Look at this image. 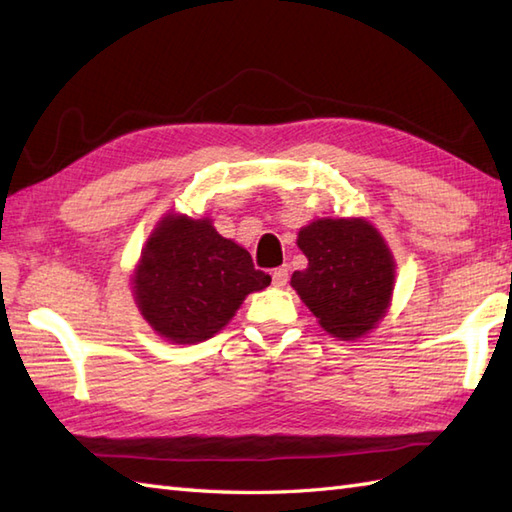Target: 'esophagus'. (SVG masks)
Returning <instances> with one entry per match:
<instances>
[{"mask_svg": "<svg viewBox=\"0 0 512 512\" xmlns=\"http://www.w3.org/2000/svg\"><path fill=\"white\" fill-rule=\"evenodd\" d=\"M288 277H290L288 266H279V268L273 270V284H275L277 288L286 286V284H288Z\"/></svg>", "mask_w": 512, "mask_h": 512, "instance_id": "34e87169", "label": "esophagus"}]
</instances>
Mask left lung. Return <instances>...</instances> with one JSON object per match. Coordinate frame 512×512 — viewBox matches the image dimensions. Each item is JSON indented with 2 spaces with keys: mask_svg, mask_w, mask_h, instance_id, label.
Masks as SVG:
<instances>
[{
  "mask_svg": "<svg viewBox=\"0 0 512 512\" xmlns=\"http://www.w3.org/2000/svg\"><path fill=\"white\" fill-rule=\"evenodd\" d=\"M306 270L290 284L325 330L356 339L383 319L394 286V259L365 220H317L301 228Z\"/></svg>",
  "mask_w": 512,
  "mask_h": 512,
  "instance_id": "obj_1",
  "label": "left lung"
}]
</instances>
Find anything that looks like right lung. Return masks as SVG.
I'll return each instance as SVG.
<instances>
[{
	"label": "right lung",
	"mask_w": 512,
	"mask_h": 512,
	"mask_svg": "<svg viewBox=\"0 0 512 512\" xmlns=\"http://www.w3.org/2000/svg\"><path fill=\"white\" fill-rule=\"evenodd\" d=\"M270 286L248 250L209 220L167 215L151 233L134 277V295L151 328L173 343L211 339L246 295Z\"/></svg>",
	"instance_id": "add662e5"
}]
</instances>
